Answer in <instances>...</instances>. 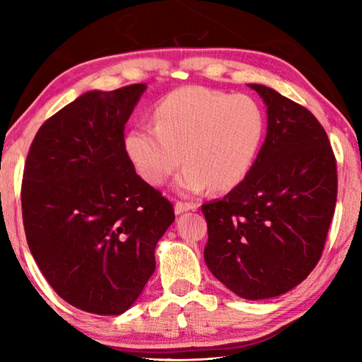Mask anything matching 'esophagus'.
Masks as SVG:
<instances>
[{"label": "esophagus", "mask_w": 362, "mask_h": 362, "mask_svg": "<svg viewBox=\"0 0 362 362\" xmlns=\"http://www.w3.org/2000/svg\"><path fill=\"white\" fill-rule=\"evenodd\" d=\"M194 209H196L194 204L182 203V201H177V203H175V214H177V216H180V214L187 212V211H194Z\"/></svg>", "instance_id": "34e87169"}]
</instances>
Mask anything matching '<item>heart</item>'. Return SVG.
I'll return each mask as SVG.
<instances>
[{"label": "heart", "mask_w": 362, "mask_h": 362, "mask_svg": "<svg viewBox=\"0 0 362 362\" xmlns=\"http://www.w3.org/2000/svg\"><path fill=\"white\" fill-rule=\"evenodd\" d=\"M265 132V112L250 95L187 86L158 102L155 126L127 131L124 146L151 185H161L183 156L187 166L175 179L177 192L198 194L209 187L226 192L250 173Z\"/></svg>", "instance_id": "obj_1"}]
</instances>
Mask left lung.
<instances>
[{"mask_svg":"<svg viewBox=\"0 0 362 362\" xmlns=\"http://www.w3.org/2000/svg\"><path fill=\"white\" fill-rule=\"evenodd\" d=\"M267 139L252 169L222 199L201 207L204 260L246 300L289 292L320 262L337 201V164L327 134L305 107L262 84Z\"/></svg>","mask_w":362,"mask_h":362,"instance_id":"left-lung-1","label":"left lung"}]
</instances>
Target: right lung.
<instances>
[{
    "label": "right lung",
    "instance_id": "1",
    "mask_svg": "<svg viewBox=\"0 0 362 362\" xmlns=\"http://www.w3.org/2000/svg\"><path fill=\"white\" fill-rule=\"evenodd\" d=\"M145 84L79 95L40 127L22 182V217L36 265L65 302L121 315L155 273L174 206L137 175L124 126Z\"/></svg>",
    "mask_w": 362,
    "mask_h": 362
}]
</instances>
